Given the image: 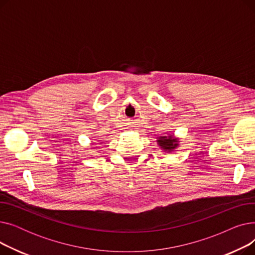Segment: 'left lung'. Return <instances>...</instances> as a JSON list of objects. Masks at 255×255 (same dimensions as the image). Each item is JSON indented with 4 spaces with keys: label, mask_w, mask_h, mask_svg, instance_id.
Segmentation results:
<instances>
[{
    "label": "left lung",
    "mask_w": 255,
    "mask_h": 255,
    "mask_svg": "<svg viewBox=\"0 0 255 255\" xmlns=\"http://www.w3.org/2000/svg\"><path fill=\"white\" fill-rule=\"evenodd\" d=\"M158 143L165 151H171L172 149H175L176 146L179 144V143H177V139L172 138V136H169L168 138L166 136L160 137L159 140H158Z\"/></svg>",
    "instance_id": "left-lung-1"
}]
</instances>
